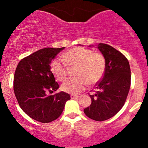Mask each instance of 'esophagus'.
I'll return each instance as SVG.
<instances>
[{
  "instance_id": "obj_1",
  "label": "esophagus",
  "mask_w": 148,
  "mask_h": 148,
  "mask_svg": "<svg viewBox=\"0 0 148 148\" xmlns=\"http://www.w3.org/2000/svg\"><path fill=\"white\" fill-rule=\"evenodd\" d=\"M78 97H79L78 95H71V99H78Z\"/></svg>"
}]
</instances>
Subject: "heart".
Instances as JSON below:
<instances>
[{
	"label": "heart",
	"instance_id": "obj_1",
	"mask_svg": "<svg viewBox=\"0 0 148 148\" xmlns=\"http://www.w3.org/2000/svg\"><path fill=\"white\" fill-rule=\"evenodd\" d=\"M59 58L54 59L51 63V71L56 79L62 82L66 77V66H76L75 76L62 84V89L69 94L79 93L86 88L88 83L93 84L99 81L105 70V59L102 53H93L92 50L82 47L71 49Z\"/></svg>",
	"mask_w": 148,
	"mask_h": 148
}]
</instances>
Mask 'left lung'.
Here are the masks:
<instances>
[{"instance_id":"obj_1","label":"left lung","mask_w":148,"mask_h":148,"mask_svg":"<svg viewBox=\"0 0 148 148\" xmlns=\"http://www.w3.org/2000/svg\"><path fill=\"white\" fill-rule=\"evenodd\" d=\"M97 47L105 59V70L96 84L95 94L89 95L92 104L84 112L92 120L104 121L115 115L125 104L130 88L131 72L129 62L121 52L105 44Z\"/></svg>"}]
</instances>
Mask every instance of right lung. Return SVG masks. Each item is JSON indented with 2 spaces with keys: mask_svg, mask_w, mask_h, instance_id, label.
I'll use <instances>...</instances> for the list:
<instances>
[{
  "mask_svg": "<svg viewBox=\"0 0 148 148\" xmlns=\"http://www.w3.org/2000/svg\"><path fill=\"white\" fill-rule=\"evenodd\" d=\"M64 47L40 49L22 59L16 67L13 90L19 106L27 115L42 123L56 120L62 114L70 95L61 92L51 71V62Z\"/></svg>",
  "mask_w": 148,
  "mask_h": 148,
  "instance_id": "add662e5",
  "label": "right lung"
}]
</instances>
